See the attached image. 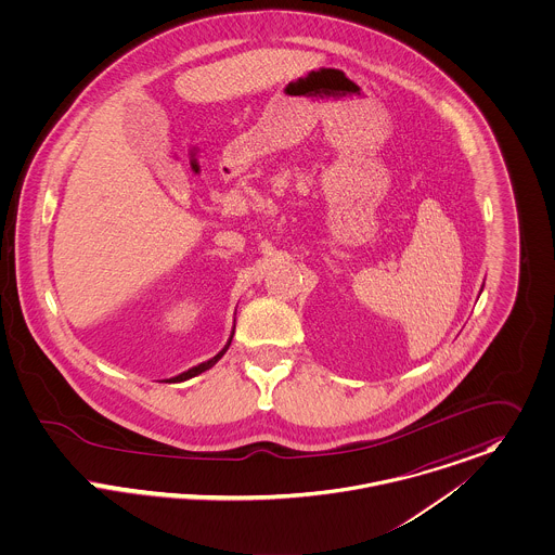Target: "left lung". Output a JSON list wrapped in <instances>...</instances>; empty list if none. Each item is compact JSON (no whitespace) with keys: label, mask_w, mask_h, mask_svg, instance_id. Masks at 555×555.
<instances>
[{"label":"left lung","mask_w":555,"mask_h":555,"mask_svg":"<svg viewBox=\"0 0 555 555\" xmlns=\"http://www.w3.org/2000/svg\"><path fill=\"white\" fill-rule=\"evenodd\" d=\"M481 292H483V289H481Z\"/></svg>","instance_id":"obj_1"}]
</instances>
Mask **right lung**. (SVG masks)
I'll return each mask as SVG.
<instances>
[{"label": "right lung", "instance_id": "add662e5", "mask_svg": "<svg viewBox=\"0 0 555 555\" xmlns=\"http://www.w3.org/2000/svg\"><path fill=\"white\" fill-rule=\"evenodd\" d=\"M234 327H236V319H234ZM232 338H234V330H232V334H230V338H228L225 347H223L215 358H210V360H206V362H202V364H197V366H193V369L185 370V372H181V374H177V376H172V378H166V383H181V380H186V378H191V376H197V374H202V372L212 369V366H215V364L225 356V351L230 349Z\"/></svg>", "mask_w": 555, "mask_h": 555}]
</instances>
